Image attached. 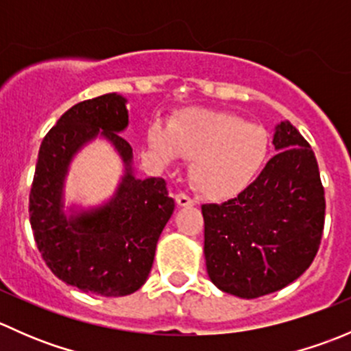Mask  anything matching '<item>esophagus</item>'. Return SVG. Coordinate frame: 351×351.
Wrapping results in <instances>:
<instances>
[{
    "mask_svg": "<svg viewBox=\"0 0 351 351\" xmlns=\"http://www.w3.org/2000/svg\"><path fill=\"white\" fill-rule=\"evenodd\" d=\"M176 204H178L180 207H192V205H195V200L190 198L189 195H185V193H178V195H176Z\"/></svg>",
    "mask_w": 351,
    "mask_h": 351,
    "instance_id": "esophagus-1",
    "label": "esophagus"
}]
</instances>
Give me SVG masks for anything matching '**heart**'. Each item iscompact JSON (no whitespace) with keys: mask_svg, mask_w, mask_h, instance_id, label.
<instances>
[{"mask_svg":"<svg viewBox=\"0 0 351 351\" xmlns=\"http://www.w3.org/2000/svg\"><path fill=\"white\" fill-rule=\"evenodd\" d=\"M151 147L165 161L176 154L190 161V180L204 197L228 200L256 180L270 153L265 127L215 110H189L168 130L153 125Z\"/></svg>","mask_w":351,"mask_h":351,"instance_id":"b5f03b06","label":"heart"}]
</instances>
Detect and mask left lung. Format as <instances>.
<instances>
[{
  "label": "left lung",
  "mask_w": 351,
  "mask_h": 351,
  "mask_svg": "<svg viewBox=\"0 0 351 351\" xmlns=\"http://www.w3.org/2000/svg\"><path fill=\"white\" fill-rule=\"evenodd\" d=\"M278 151L256 180L224 204L202 205L204 254L212 284L256 299L299 278L313 263L324 228V189L316 156L285 120Z\"/></svg>",
  "instance_id": "obj_1"
}]
</instances>
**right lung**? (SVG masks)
<instances>
[{
    "mask_svg": "<svg viewBox=\"0 0 351 351\" xmlns=\"http://www.w3.org/2000/svg\"><path fill=\"white\" fill-rule=\"evenodd\" d=\"M117 93L71 107L40 144L30 190V226L42 258L67 285L104 297L136 292L147 280L156 244L175 210L162 178L134 175L132 147L119 136L129 125ZM110 141L126 173L100 208L64 212V180L73 154L95 136Z\"/></svg>",
    "mask_w": 351,
    "mask_h": 351,
    "instance_id": "add662e5",
    "label": "right lung"
}]
</instances>
